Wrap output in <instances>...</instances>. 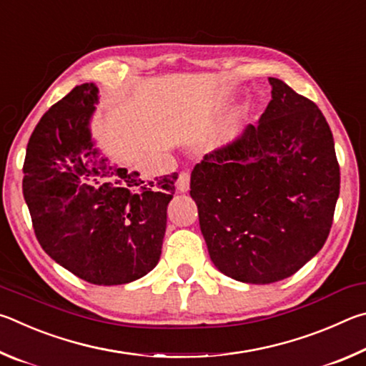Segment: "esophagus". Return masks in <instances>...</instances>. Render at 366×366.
Listing matches in <instances>:
<instances>
[{
	"instance_id": "esophagus-1",
	"label": "esophagus",
	"mask_w": 366,
	"mask_h": 366,
	"mask_svg": "<svg viewBox=\"0 0 366 366\" xmlns=\"http://www.w3.org/2000/svg\"><path fill=\"white\" fill-rule=\"evenodd\" d=\"M190 185V174L187 171H182L177 177V190L179 192H187Z\"/></svg>"
}]
</instances>
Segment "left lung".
Listing matches in <instances>:
<instances>
[{
	"label": "left lung",
	"mask_w": 366,
	"mask_h": 366,
	"mask_svg": "<svg viewBox=\"0 0 366 366\" xmlns=\"http://www.w3.org/2000/svg\"><path fill=\"white\" fill-rule=\"evenodd\" d=\"M257 124L205 154L190 195L216 268L235 281L292 276L325 245L340 189L332 132L312 100L269 77Z\"/></svg>",
	"instance_id": "left-lung-1"
}]
</instances>
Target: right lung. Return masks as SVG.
Returning <instances> with one entry per match:
<instances>
[{
  "instance_id": "right-lung-1",
  "label": "right lung",
  "mask_w": 366,
  "mask_h": 366,
  "mask_svg": "<svg viewBox=\"0 0 366 366\" xmlns=\"http://www.w3.org/2000/svg\"><path fill=\"white\" fill-rule=\"evenodd\" d=\"M94 84L72 89L30 135L24 198L41 249L80 280L117 286L157 266L177 172L142 181L111 166L90 139Z\"/></svg>"
}]
</instances>
